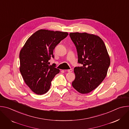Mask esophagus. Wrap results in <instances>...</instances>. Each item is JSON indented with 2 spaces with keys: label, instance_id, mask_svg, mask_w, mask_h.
<instances>
[{
  "label": "esophagus",
  "instance_id": "esophagus-1",
  "mask_svg": "<svg viewBox=\"0 0 129 129\" xmlns=\"http://www.w3.org/2000/svg\"><path fill=\"white\" fill-rule=\"evenodd\" d=\"M72 71V69H68L67 70V72H71Z\"/></svg>",
  "mask_w": 129,
  "mask_h": 129
}]
</instances>
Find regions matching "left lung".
<instances>
[{"label":"left lung","instance_id":"obj_1","mask_svg":"<svg viewBox=\"0 0 129 129\" xmlns=\"http://www.w3.org/2000/svg\"><path fill=\"white\" fill-rule=\"evenodd\" d=\"M70 38L75 44L78 56L75 80L72 85L79 92L86 94L98 87L105 78L110 59L102 39L99 36L86 33H71Z\"/></svg>","mask_w":129,"mask_h":129}]
</instances>
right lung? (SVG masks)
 <instances>
[{
  "instance_id": "right-lung-1",
  "label": "right lung",
  "mask_w": 129,
  "mask_h": 129,
  "mask_svg": "<svg viewBox=\"0 0 129 129\" xmlns=\"http://www.w3.org/2000/svg\"><path fill=\"white\" fill-rule=\"evenodd\" d=\"M67 32L40 29L27 39L20 54V71L26 84L35 93L49 90L51 82L60 70L49 65L56 46L68 36Z\"/></svg>"
}]
</instances>
